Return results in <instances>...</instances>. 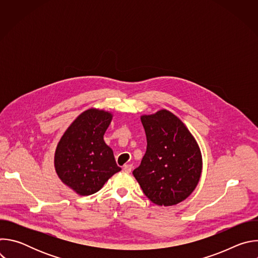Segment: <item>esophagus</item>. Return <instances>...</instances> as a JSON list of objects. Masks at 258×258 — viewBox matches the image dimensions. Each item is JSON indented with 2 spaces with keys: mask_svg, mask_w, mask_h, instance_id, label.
<instances>
[{
  "mask_svg": "<svg viewBox=\"0 0 258 258\" xmlns=\"http://www.w3.org/2000/svg\"><path fill=\"white\" fill-rule=\"evenodd\" d=\"M132 168H133V165L132 164H124L123 165V170L125 171V172H131L132 171Z\"/></svg>",
  "mask_w": 258,
  "mask_h": 258,
  "instance_id": "obj_1",
  "label": "esophagus"
}]
</instances>
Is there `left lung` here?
<instances>
[{
    "label": "left lung",
    "instance_id": "obj_1",
    "mask_svg": "<svg viewBox=\"0 0 258 258\" xmlns=\"http://www.w3.org/2000/svg\"><path fill=\"white\" fill-rule=\"evenodd\" d=\"M147 149L133 174L144 194L157 205L185 200L196 188L202 170L199 147L185 126L167 110L141 117Z\"/></svg>",
    "mask_w": 258,
    "mask_h": 258
}]
</instances>
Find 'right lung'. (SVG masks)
I'll return each instance as SVG.
<instances>
[{"mask_svg": "<svg viewBox=\"0 0 258 258\" xmlns=\"http://www.w3.org/2000/svg\"><path fill=\"white\" fill-rule=\"evenodd\" d=\"M112 115L103 110L89 109L66 130L55 153V168L61 180L78 194L98 192L120 170L111 148L103 137Z\"/></svg>", "mask_w": 258, "mask_h": 258, "instance_id": "obj_1", "label": "right lung"}]
</instances>
